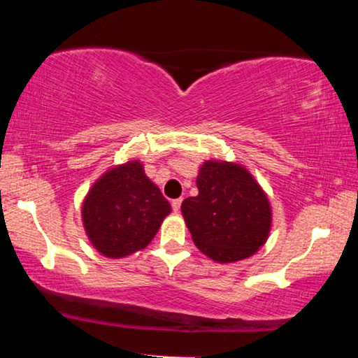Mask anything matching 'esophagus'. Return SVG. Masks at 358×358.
Segmentation results:
<instances>
[{"mask_svg": "<svg viewBox=\"0 0 358 358\" xmlns=\"http://www.w3.org/2000/svg\"><path fill=\"white\" fill-rule=\"evenodd\" d=\"M180 207H182V199L171 200V208H173V212H178Z\"/></svg>", "mask_w": 358, "mask_h": 358, "instance_id": "34e87169", "label": "esophagus"}]
</instances>
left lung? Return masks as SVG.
<instances>
[{
    "label": "left lung",
    "instance_id": "8db88e82",
    "mask_svg": "<svg viewBox=\"0 0 358 358\" xmlns=\"http://www.w3.org/2000/svg\"><path fill=\"white\" fill-rule=\"evenodd\" d=\"M196 188L199 195L183 200L182 215L205 256L227 264L250 257L266 244L273 210L248 168L207 159L199 170Z\"/></svg>",
    "mask_w": 358,
    "mask_h": 358
}]
</instances>
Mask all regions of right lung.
<instances>
[{
  "label": "right lung",
  "mask_w": 358,
  "mask_h": 358,
  "mask_svg": "<svg viewBox=\"0 0 358 358\" xmlns=\"http://www.w3.org/2000/svg\"><path fill=\"white\" fill-rule=\"evenodd\" d=\"M170 212L143 163L129 159L94 182L82 202V224L97 252L121 259L145 249Z\"/></svg>",
  "instance_id": "1"
}]
</instances>
